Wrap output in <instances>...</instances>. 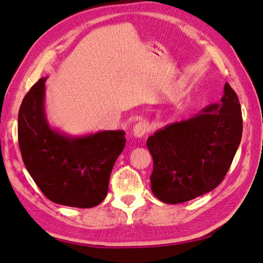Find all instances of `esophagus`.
Instances as JSON below:
<instances>
[{
  "instance_id": "obj_1",
  "label": "esophagus",
  "mask_w": 263,
  "mask_h": 263,
  "mask_svg": "<svg viewBox=\"0 0 263 263\" xmlns=\"http://www.w3.org/2000/svg\"><path fill=\"white\" fill-rule=\"evenodd\" d=\"M149 128H150L149 123L146 121H141V122H138L137 124L133 126L132 133L136 138H142L149 131Z\"/></svg>"
}]
</instances>
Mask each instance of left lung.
I'll return each instance as SVG.
<instances>
[{"instance_id":"obj_1","label":"left lung","mask_w":263,"mask_h":263,"mask_svg":"<svg viewBox=\"0 0 263 263\" xmlns=\"http://www.w3.org/2000/svg\"><path fill=\"white\" fill-rule=\"evenodd\" d=\"M242 131L241 105L227 82L221 103L156 131L147 140L155 197L175 204L212 191L230 170Z\"/></svg>"}]
</instances>
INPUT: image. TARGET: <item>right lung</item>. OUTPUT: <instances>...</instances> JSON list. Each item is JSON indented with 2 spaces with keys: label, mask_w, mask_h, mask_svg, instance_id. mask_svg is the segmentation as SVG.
<instances>
[{
  "label": "right lung",
  "mask_w": 263,
  "mask_h": 263,
  "mask_svg": "<svg viewBox=\"0 0 263 263\" xmlns=\"http://www.w3.org/2000/svg\"><path fill=\"white\" fill-rule=\"evenodd\" d=\"M45 81L27 92L18 115L22 160L37 186L53 202L92 208L105 199L125 132L100 131L72 137L49 125L45 113Z\"/></svg>",
  "instance_id": "obj_1"
}]
</instances>
